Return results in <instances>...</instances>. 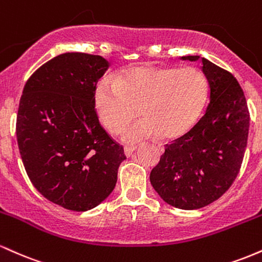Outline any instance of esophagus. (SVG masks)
<instances>
[{"mask_svg": "<svg viewBox=\"0 0 262 262\" xmlns=\"http://www.w3.org/2000/svg\"><path fill=\"white\" fill-rule=\"evenodd\" d=\"M135 150H137V146H125V148H124V154L129 158V156L133 155V152L135 151Z\"/></svg>", "mask_w": 262, "mask_h": 262, "instance_id": "obj_1", "label": "esophagus"}]
</instances>
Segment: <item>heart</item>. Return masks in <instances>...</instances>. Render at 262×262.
<instances>
[{"label":"heart","mask_w":262,"mask_h":262,"mask_svg":"<svg viewBox=\"0 0 262 262\" xmlns=\"http://www.w3.org/2000/svg\"><path fill=\"white\" fill-rule=\"evenodd\" d=\"M208 96V82L201 70L141 65L129 69L116 81L98 85L95 103L107 130L119 134L138 111L141 119L123 134L135 144L162 135L175 139L186 134L202 113Z\"/></svg>","instance_id":"1"}]
</instances>
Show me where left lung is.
Segmentation results:
<instances>
[{
	"label": "left lung",
	"instance_id": "left-lung-1",
	"mask_svg": "<svg viewBox=\"0 0 262 262\" xmlns=\"http://www.w3.org/2000/svg\"><path fill=\"white\" fill-rule=\"evenodd\" d=\"M196 61L198 55L182 56ZM209 85L206 113L188 133L166 144L150 182L162 200L180 209L217 201L236 179L248 144L250 114L244 92L229 71L201 58Z\"/></svg>",
	"mask_w": 262,
	"mask_h": 262
}]
</instances>
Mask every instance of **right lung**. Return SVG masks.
Listing matches in <instances>:
<instances>
[{"instance_id": "obj_1", "label": "right lung", "mask_w": 262, "mask_h": 262, "mask_svg": "<svg viewBox=\"0 0 262 262\" xmlns=\"http://www.w3.org/2000/svg\"><path fill=\"white\" fill-rule=\"evenodd\" d=\"M108 66L100 55L55 56L29 77L18 107L17 141L27 175L47 200L75 212L110 196L127 159L96 113V85Z\"/></svg>"}]
</instances>
